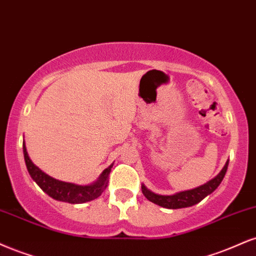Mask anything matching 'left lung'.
I'll return each instance as SVG.
<instances>
[{
  "instance_id": "left-lung-1",
  "label": "left lung",
  "mask_w": 256,
  "mask_h": 256,
  "mask_svg": "<svg viewBox=\"0 0 256 256\" xmlns=\"http://www.w3.org/2000/svg\"><path fill=\"white\" fill-rule=\"evenodd\" d=\"M228 164L229 161H226V166L220 172V174L216 178H214L212 180L208 181L202 186L196 187V188L190 190H184V192L176 193L173 196H161L156 194V193L152 192L146 188L144 184H142V192H143L144 196L148 200L154 202V204L162 206L166 208H188V206H193L198 204L199 202H202L205 196L211 194L214 190L220 186L222 180L224 178V175L226 173Z\"/></svg>"
}]
</instances>
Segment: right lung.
<instances>
[{
  "label": "right lung",
  "mask_w": 256,
  "mask_h": 256,
  "mask_svg": "<svg viewBox=\"0 0 256 256\" xmlns=\"http://www.w3.org/2000/svg\"><path fill=\"white\" fill-rule=\"evenodd\" d=\"M22 149L24 162H26L27 170H28L30 178L51 198L60 200V202H70V204H83V202L96 199L106 190L107 184H108L110 169H112L113 164H110L108 168L104 169L94 184H87V186H80V184L64 182V181L56 180V178L48 176V174L40 170L34 163L30 161L24 143Z\"/></svg>",
  "instance_id": "obj_1"
}]
</instances>
